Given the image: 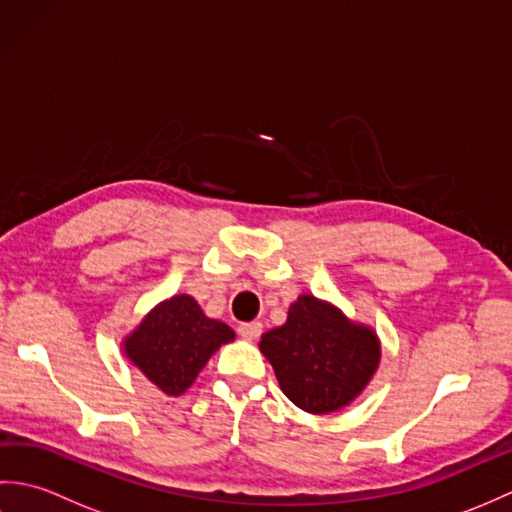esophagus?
Wrapping results in <instances>:
<instances>
[{
  "label": "esophagus",
  "mask_w": 512,
  "mask_h": 512,
  "mask_svg": "<svg viewBox=\"0 0 512 512\" xmlns=\"http://www.w3.org/2000/svg\"><path fill=\"white\" fill-rule=\"evenodd\" d=\"M237 332H239V336H244V339H248V341H255V339H259V334H262V323H259V321L239 323Z\"/></svg>",
  "instance_id": "34e87169"
}]
</instances>
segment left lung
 Segmentation results:
<instances>
[{
  "label": "left lung",
  "instance_id": "8db88e82",
  "mask_svg": "<svg viewBox=\"0 0 512 512\" xmlns=\"http://www.w3.org/2000/svg\"><path fill=\"white\" fill-rule=\"evenodd\" d=\"M259 350L275 369L279 387L308 413L339 411L372 380L378 336L332 303L301 295L281 328L262 336Z\"/></svg>",
  "mask_w": 512,
  "mask_h": 512
}]
</instances>
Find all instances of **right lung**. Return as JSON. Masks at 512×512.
I'll return each mask as SVG.
<instances>
[{"label": "right lung", "instance_id": "right-lung-1", "mask_svg": "<svg viewBox=\"0 0 512 512\" xmlns=\"http://www.w3.org/2000/svg\"><path fill=\"white\" fill-rule=\"evenodd\" d=\"M235 332L209 319L189 295L158 303L123 341L125 356L167 396L187 391L200 369Z\"/></svg>", "mask_w": 512, "mask_h": 512}]
</instances>
